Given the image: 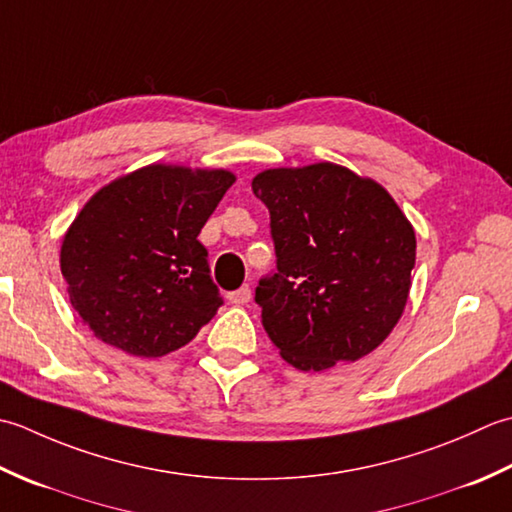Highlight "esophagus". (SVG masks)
Returning a JSON list of instances; mask_svg holds the SVG:
<instances>
[{
    "mask_svg": "<svg viewBox=\"0 0 512 512\" xmlns=\"http://www.w3.org/2000/svg\"><path fill=\"white\" fill-rule=\"evenodd\" d=\"M227 300L232 302V305H245V302L252 300V289H249V287L245 285V287L236 289V291H229V294H227Z\"/></svg>",
    "mask_w": 512,
    "mask_h": 512,
    "instance_id": "1",
    "label": "esophagus"
}]
</instances>
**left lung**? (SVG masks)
Masks as SVG:
<instances>
[{
	"label": "left lung",
	"instance_id": "1",
	"mask_svg": "<svg viewBox=\"0 0 512 512\" xmlns=\"http://www.w3.org/2000/svg\"><path fill=\"white\" fill-rule=\"evenodd\" d=\"M252 190L269 210L278 258L256 302L280 356L300 371L369 356L409 300L415 232L400 205L329 161L265 170Z\"/></svg>",
	"mask_w": 512,
	"mask_h": 512
}]
</instances>
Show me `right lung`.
Segmentation results:
<instances>
[{
    "label": "right lung",
    "mask_w": 512,
    "mask_h": 512,
    "mask_svg": "<svg viewBox=\"0 0 512 512\" xmlns=\"http://www.w3.org/2000/svg\"><path fill=\"white\" fill-rule=\"evenodd\" d=\"M236 176L152 163L103 185L61 241L70 302L95 338L161 358L190 342L223 298L198 243Z\"/></svg>",
    "instance_id": "obj_1"
}]
</instances>
